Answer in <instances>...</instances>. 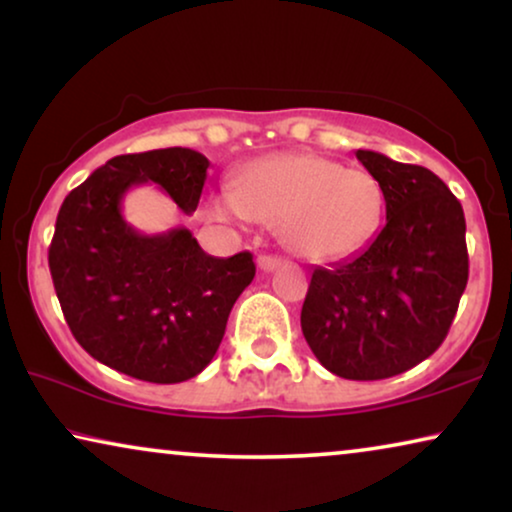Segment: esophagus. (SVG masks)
Returning <instances> with one entry per match:
<instances>
[{"instance_id": "1", "label": "esophagus", "mask_w": 512, "mask_h": 512, "mask_svg": "<svg viewBox=\"0 0 512 512\" xmlns=\"http://www.w3.org/2000/svg\"><path fill=\"white\" fill-rule=\"evenodd\" d=\"M280 264H283V259L276 257V255H259L257 257V266L262 271H276Z\"/></svg>"}]
</instances>
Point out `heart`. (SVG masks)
Returning <instances> with one entry per match:
<instances>
[{
	"label": "heart",
	"mask_w": 512,
	"mask_h": 512,
	"mask_svg": "<svg viewBox=\"0 0 512 512\" xmlns=\"http://www.w3.org/2000/svg\"><path fill=\"white\" fill-rule=\"evenodd\" d=\"M220 222L276 227L283 246L311 262L362 255L380 232L383 187L364 169L313 153H280L236 171L232 192L208 199Z\"/></svg>",
	"instance_id": "obj_1"
}]
</instances>
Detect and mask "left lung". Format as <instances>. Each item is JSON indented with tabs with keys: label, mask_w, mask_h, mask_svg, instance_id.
<instances>
[{
	"label": "left lung",
	"mask_w": 512,
	"mask_h": 512,
	"mask_svg": "<svg viewBox=\"0 0 512 512\" xmlns=\"http://www.w3.org/2000/svg\"><path fill=\"white\" fill-rule=\"evenodd\" d=\"M355 155L383 187L385 227L362 255L313 271L301 331L327 371L383 380L448 336L469 280L466 220L434 171L373 150Z\"/></svg>",
	"instance_id": "1"
}]
</instances>
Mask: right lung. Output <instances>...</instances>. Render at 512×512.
Wrapping results in <instances>:
<instances>
[{
  "mask_svg": "<svg viewBox=\"0 0 512 512\" xmlns=\"http://www.w3.org/2000/svg\"><path fill=\"white\" fill-rule=\"evenodd\" d=\"M208 164L190 148L118 155L57 213L48 266L64 320L85 352L125 376L171 385L204 371L255 278L250 253L211 257L190 229L148 236L122 218L127 190L143 183L194 213Z\"/></svg>",
  "mask_w": 512,
  "mask_h": 512,
  "instance_id": "right-lung-1",
  "label": "right lung"
}]
</instances>
